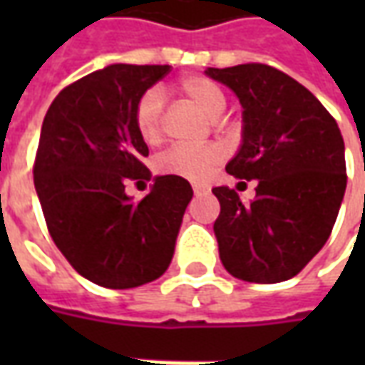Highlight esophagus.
Returning a JSON list of instances; mask_svg holds the SVG:
<instances>
[{"instance_id":"1","label":"esophagus","mask_w":365,"mask_h":365,"mask_svg":"<svg viewBox=\"0 0 365 365\" xmlns=\"http://www.w3.org/2000/svg\"><path fill=\"white\" fill-rule=\"evenodd\" d=\"M193 193H195V195H207V193H209V187H207V185H201V183H193Z\"/></svg>"}]
</instances>
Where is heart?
<instances>
[{
    "instance_id": "1",
    "label": "heart",
    "mask_w": 365,
    "mask_h": 365,
    "mask_svg": "<svg viewBox=\"0 0 365 365\" xmlns=\"http://www.w3.org/2000/svg\"><path fill=\"white\" fill-rule=\"evenodd\" d=\"M180 91L185 99L195 103L211 119L221 117L227 109L225 91L209 78L190 76L180 82ZM162 117H164V96L156 88L146 90L136 99L135 127L138 135L146 143H156L162 136ZM225 148L221 144H205V146H172L156 158V168L162 174H172L185 178L190 182H205L215 168L222 164Z\"/></svg>"
}]
</instances>
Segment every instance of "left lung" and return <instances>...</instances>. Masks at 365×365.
<instances>
[{
  "mask_svg": "<svg viewBox=\"0 0 365 365\" xmlns=\"http://www.w3.org/2000/svg\"><path fill=\"white\" fill-rule=\"evenodd\" d=\"M242 105V144L227 164L256 180L242 203L213 187L221 213L213 225L225 269L250 283H279L305 268L329 240L346 191L344 140L336 120L305 86L268 64L207 68Z\"/></svg>",
  "mask_w": 365,
  "mask_h": 365,
  "instance_id": "left-lung-1",
  "label": "left lung"
}]
</instances>
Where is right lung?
I'll use <instances>...</instances> for the list:
<instances>
[{
	"instance_id": "1",
	"label": "right lung",
	"mask_w": 365,
	"mask_h": 365,
	"mask_svg": "<svg viewBox=\"0 0 365 365\" xmlns=\"http://www.w3.org/2000/svg\"><path fill=\"white\" fill-rule=\"evenodd\" d=\"M168 72V64H111L66 86L43 120L33 175L44 221L70 266L101 287L158 279L193 197L180 175L154 178L140 201L125 193L128 180H150L136 99Z\"/></svg>"
}]
</instances>
